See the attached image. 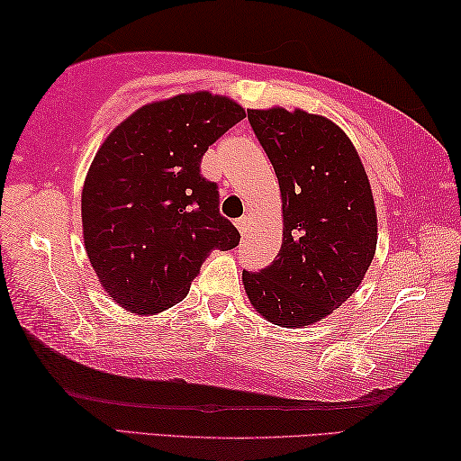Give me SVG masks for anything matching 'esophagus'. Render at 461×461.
<instances>
[{"mask_svg":"<svg viewBox=\"0 0 461 461\" xmlns=\"http://www.w3.org/2000/svg\"><path fill=\"white\" fill-rule=\"evenodd\" d=\"M247 216H243V218H239V221L235 222L237 224V229H239V232H240V235H245V232H247Z\"/></svg>","mask_w":461,"mask_h":461,"instance_id":"34e87169","label":"esophagus"}]
</instances>
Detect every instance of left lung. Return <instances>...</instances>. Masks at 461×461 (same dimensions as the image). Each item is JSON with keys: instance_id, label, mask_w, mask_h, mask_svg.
Returning <instances> with one entry per match:
<instances>
[{"instance_id": "obj_1", "label": "left lung", "mask_w": 461, "mask_h": 461, "mask_svg": "<svg viewBox=\"0 0 461 461\" xmlns=\"http://www.w3.org/2000/svg\"><path fill=\"white\" fill-rule=\"evenodd\" d=\"M280 181L284 239L277 259L243 269L258 312L306 327L357 290L378 243V216L356 147L330 120L304 110H247Z\"/></svg>"}]
</instances>
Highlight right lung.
<instances>
[{
  "label": "right lung",
  "mask_w": 461,
  "mask_h": 461,
  "mask_svg": "<svg viewBox=\"0 0 461 461\" xmlns=\"http://www.w3.org/2000/svg\"><path fill=\"white\" fill-rule=\"evenodd\" d=\"M243 118L224 95L181 94L142 105L97 150L81 194L83 243L104 290L126 311L176 306L214 249L239 245L200 163Z\"/></svg>",
  "instance_id": "right-lung-1"
}]
</instances>
